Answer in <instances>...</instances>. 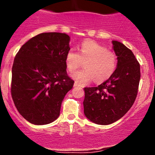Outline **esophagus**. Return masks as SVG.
Listing matches in <instances>:
<instances>
[{
    "label": "esophagus",
    "instance_id": "obj_1",
    "mask_svg": "<svg viewBox=\"0 0 155 155\" xmlns=\"http://www.w3.org/2000/svg\"><path fill=\"white\" fill-rule=\"evenodd\" d=\"M74 86L75 87H80V86H81V85H80L79 83H77V82H75V83H74Z\"/></svg>",
    "mask_w": 155,
    "mask_h": 155
}]
</instances>
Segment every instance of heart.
I'll return each mask as SVG.
<instances>
[{"label": "heart", "mask_w": 155, "mask_h": 155, "mask_svg": "<svg viewBox=\"0 0 155 155\" xmlns=\"http://www.w3.org/2000/svg\"><path fill=\"white\" fill-rule=\"evenodd\" d=\"M85 63L84 69L72 74V78L80 83H87L95 79L101 83L111 77L118 65L116 52L95 42L87 41L81 44L79 51L71 49L65 57V63L69 72H74Z\"/></svg>", "instance_id": "obj_1"}]
</instances>
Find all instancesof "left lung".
<instances>
[{
    "instance_id": "obj_1",
    "label": "left lung",
    "mask_w": 155,
    "mask_h": 155,
    "mask_svg": "<svg viewBox=\"0 0 155 155\" xmlns=\"http://www.w3.org/2000/svg\"><path fill=\"white\" fill-rule=\"evenodd\" d=\"M118 57V65L110 79L97 87H85L84 112L97 124L116 122L129 111L137 97L140 64L133 51L123 44L112 41Z\"/></svg>"
}]
</instances>
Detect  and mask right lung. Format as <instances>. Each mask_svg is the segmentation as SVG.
Segmentation results:
<instances>
[{"label":"right lung","instance_id":"right-lung-1","mask_svg":"<svg viewBox=\"0 0 155 155\" xmlns=\"http://www.w3.org/2000/svg\"><path fill=\"white\" fill-rule=\"evenodd\" d=\"M69 41L65 33H40L16 54L11 94L19 113L32 124L57 120L64 97L74 86L65 63Z\"/></svg>","mask_w":155,"mask_h":155}]
</instances>
